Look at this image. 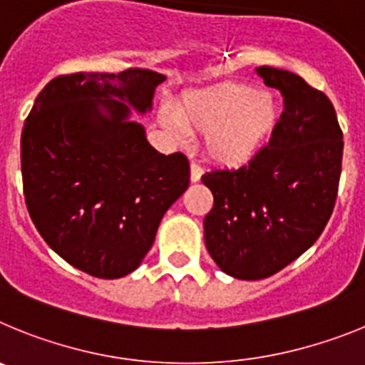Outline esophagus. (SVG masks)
<instances>
[{
    "label": "esophagus",
    "instance_id": "obj_1",
    "mask_svg": "<svg viewBox=\"0 0 365 365\" xmlns=\"http://www.w3.org/2000/svg\"><path fill=\"white\" fill-rule=\"evenodd\" d=\"M202 173H205V170H202L201 166H199L197 163H192V180L193 182H197V180H201V177H202Z\"/></svg>",
    "mask_w": 365,
    "mask_h": 365
}]
</instances>
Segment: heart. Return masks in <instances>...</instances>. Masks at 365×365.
Returning a JSON list of instances; mask_svg holds the SVG:
<instances>
[{
    "label": "heart",
    "mask_w": 365,
    "mask_h": 365,
    "mask_svg": "<svg viewBox=\"0 0 365 365\" xmlns=\"http://www.w3.org/2000/svg\"><path fill=\"white\" fill-rule=\"evenodd\" d=\"M278 115L272 95L243 83L206 89L177 109L185 128L208 133V151L225 164H241L254 157L278 124Z\"/></svg>",
    "instance_id": "1"
}]
</instances>
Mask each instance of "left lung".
<instances>
[{
  "label": "left lung",
  "instance_id": "8db88e82",
  "mask_svg": "<svg viewBox=\"0 0 365 365\" xmlns=\"http://www.w3.org/2000/svg\"><path fill=\"white\" fill-rule=\"evenodd\" d=\"M265 86L283 96L269 143L234 170H210L202 185L214 195L205 245L222 272L263 279L302 256L334 210L344 133L327 95L302 76L263 66Z\"/></svg>",
  "mask_w": 365,
  "mask_h": 365
}]
</instances>
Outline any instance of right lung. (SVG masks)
<instances>
[{
    "mask_svg": "<svg viewBox=\"0 0 365 365\" xmlns=\"http://www.w3.org/2000/svg\"><path fill=\"white\" fill-rule=\"evenodd\" d=\"M164 78L138 67L62 74L41 89L25 118L29 215L58 256L95 278L133 272L164 212L190 185L186 155L153 150L143 125L130 120V108L111 100L148 111Z\"/></svg>",
    "mask_w": 365,
    "mask_h": 365,
    "instance_id": "add662e5",
    "label": "right lung"
}]
</instances>
